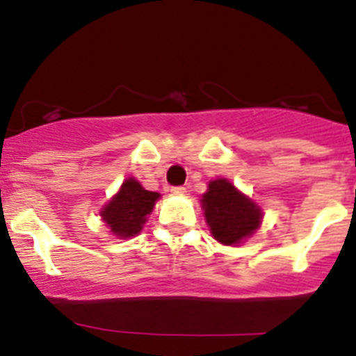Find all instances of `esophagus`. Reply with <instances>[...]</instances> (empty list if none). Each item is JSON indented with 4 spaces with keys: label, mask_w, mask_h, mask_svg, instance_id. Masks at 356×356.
Listing matches in <instances>:
<instances>
[{
    "label": "esophagus",
    "mask_w": 356,
    "mask_h": 356,
    "mask_svg": "<svg viewBox=\"0 0 356 356\" xmlns=\"http://www.w3.org/2000/svg\"><path fill=\"white\" fill-rule=\"evenodd\" d=\"M171 194H175V196H185V194H187V188H185V187H172Z\"/></svg>",
    "instance_id": "34e87169"
}]
</instances>
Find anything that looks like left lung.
<instances>
[{
    "label": "left lung",
    "mask_w": 356,
    "mask_h": 356,
    "mask_svg": "<svg viewBox=\"0 0 356 356\" xmlns=\"http://www.w3.org/2000/svg\"><path fill=\"white\" fill-rule=\"evenodd\" d=\"M201 209L212 237L225 246L242 244L264 219L262 209L226 178L209 181L207 193L201 196Z\"/></svg>",
    "instance_id": "8db88e82"
}]
</instances>
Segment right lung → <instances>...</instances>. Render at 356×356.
Listing matches in <instances>:
<instances>
[{
	"instance_id": "1",
	"label": "right lung",
	"mask_w": 356,
	"mask_h": 356,
	"mask_svg": "<svg viewBox=\"0 0 356 356\" xmlns=\"http://www.w3.org/2000/svg\"><path fill=\"white\" fill-rule=\"evenodd\" d=\"M160 200L159 193L146 191L135 178H127L118 193L99 210L102 221L118 238H130L143 232L147 216Z\"/></svg>"
}]
</instances>
